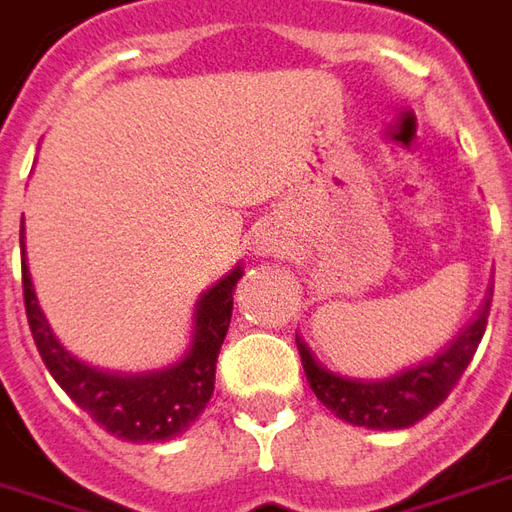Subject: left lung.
<instances>
[{
    "label": "left lung",
    "mask_w": 512,
    "mask_h": 512,
    "mask_svg": "<svg viewBox=\"0 0 512 512\" xmlns=\"http://www.w3.org/2000/svg\"><path fill=\"white\" fill-rule=\"evenodd\" d=\"M488 310H491V296L482 305L480 316L474 318V324L466 327L463 335L452 346H446L432 363L410 368L405 374L385 382H357L338 377V374L318 366L302 338H296V346L302 355L307 382L321 405H327L335 416L349 424H357V427L402 430L432 413L449 393L455 391V385L460 382L463 371L480 346L482 335H485Z\"/></svg>",
    "instance_id": "8db88e82"
}]
</instances>
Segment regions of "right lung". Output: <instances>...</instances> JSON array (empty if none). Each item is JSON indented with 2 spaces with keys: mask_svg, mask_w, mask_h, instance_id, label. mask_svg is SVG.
Wrapping results in <instances>:
<instances>
[{
  "mask_svg": "<svg viewBox=\"0 0 512 512\" xmlns=\"http://www.w3.org/2000/svg\"><path fill=\"white\" fill-rule=\"evenodd\" d=\"M241 268L199 299L196 305L194 346L185 360L174 368L121 377L91 368L71 357L49 330L44 313L32 291L27 263H21V288H24V310L30 321L32 341L41 352V360L49 368L55 382L69 393L71 402L82 407L96 424L124 441H169L194 424L199 413L213 396L216 385V360L230 330L232 291L241 280Z\"/></svg>",
  "mask_w": 512,
  "mask_h": 512,
  "instance_id": "obj_1",
  "label": "right lung"
}]
</instances>
